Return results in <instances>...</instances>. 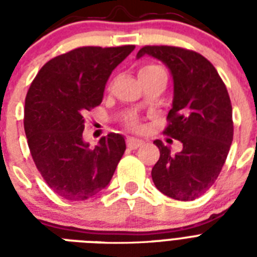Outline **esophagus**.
Returning <instances> with one entry per match:
<instances>
[{"label":"esophagus","instance_id":"1","mask_svg":"<svg viewBox=\"0 0 257 257\" xmlns=\"http://www.w3.org/2000/svg\"><path fill=\"white\" fill-rule=\"evenodd\" d=\"M143 144H144V141L140 140V139H135V137H129L128 140H126V145L132 149L139 148V147H141Z\"/></svg>","mask_w":257,"mask_h":257}]
</instances>
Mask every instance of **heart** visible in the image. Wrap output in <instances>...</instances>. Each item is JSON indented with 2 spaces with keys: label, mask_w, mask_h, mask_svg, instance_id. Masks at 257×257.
<instances>
[{
  "label": "heart",
  "mask_w": 257,
  "mask_h": 257,
  "mask_svg": "<svg viewBox=\"0 0 257 257\" xmlns=\"http://www.w3.org/2000/svg\"><path fill=\"white\" fill-rule=\"evenodd\" d=\"M157 69H161V68H160V66H157V65H145L140 69V72H139V76H140V74L149 73V72H153V70H157ZM129 124H131V126H132V128H137V126H139V125H137V122L135 120L131 121Z\"/></svg>",
  "instance_id": "1"
}]
</instances>
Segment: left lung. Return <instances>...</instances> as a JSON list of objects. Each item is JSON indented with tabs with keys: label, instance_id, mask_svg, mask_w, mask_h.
<instances>
[{
	"label": "left lung",
	"instance_id": "8db88e82",
	"mask_svg": "<svg viewBox=\"0 0 257 257\" xmlns=\"http://www.w3.org/2000/svg\"><path fill=\"white\" fill-rule=\"evenodd\" d=\"M145 54L168 66L173 77V101L164 133L181 141V152L156 140L160 159L152 180L165 196L191 201L204 195L219 177L233 140L229 94L215 66L193 50L177 46H144Z\"/></svg>",
	"mask_w": 257,
	"mask_h": 257
}]
</instances>
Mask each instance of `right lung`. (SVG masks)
Masks as SVG:
<instances>
[{
    "label": "right lung",
    "mask_w": 257,
    "mask_h": 257,
    "mask_svg": "<svg viewBox=\"0 0 257 257\" xmlns=\"http://www.w3.org/2000/svg\"><path fill=\"white\" fill-rule=\"evenodd\" d=\"M135 45L82 46L42 66L25 98L24 128L30 155L46 184L58 196L81 201L112 179L125 140L118 133L96 147L82 140L85 114L101 104L105 84Z\"/></svg>",
    "instance_id": "add662e5"
}]
</instances>
